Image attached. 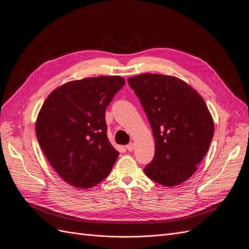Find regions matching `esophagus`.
Returning a JSON list of instances; mask_svg holds the SVG:
<instances>
[{
	"label": "esophagus",
	"mask_w": 249,
	"mask_h": 249,
	"mask_svg": "<svg viewBox=\"0 0 249 249\" xmlns=\"http://www.w3.org/2000/svg\"><path fill=\"white\" fill-rule=\"evenodd\" d=\"M125 147L127 150H129V152H132V150H134V148H135V143L134 142L129 143V144H127Z\"/></svg>",
	"instance_id": "1"
}]
</instances>
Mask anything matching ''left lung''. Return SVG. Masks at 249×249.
<instances>
[{
    "label": "left lung",
    "instance_id": "obj_1",
    "mask_svg": "<svg viewBox=\"0 0 249 249\" xmlns=\"http://www.w3.org/2000/svg\"><path fill=\"white\" fill-rule=\"evenodd\" d=\"M127 82L146 113L156 143L145 175L165 187L184 183L197 170L214 135L205 100L177 77L142 73Z\"/></svg>",
    "mask_w": 249,
    "mask_h": 249
}]
</instances>
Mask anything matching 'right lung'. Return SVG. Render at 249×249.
<instances>
[{"instance_id":"obj_1","label":"right lung","mask_w":249,"mask_h":249,"mask_svg":"<svg viewBox=\"0 0 249 249\" xmlns=\"http://www.w3.org/2000/svg\"><path fill=\"white\" fill-rule=\"evenodd\" d=\"M119 76L67 82L50 93L36 119L37 140L64 182L88 189L107 178L119 153L107 137L105 111L124 85Z\"/></svg>"}]
</instances>
